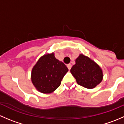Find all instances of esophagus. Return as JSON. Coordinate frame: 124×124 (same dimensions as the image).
Listing matches in <instances>:
<instances>
[{
  "label": "esophagus",
  "mask_w": 124,
  "mask_h": 124,
  "mask_svg": "<svg viewBox=\"0 0 124 124\" xmlns=\"http://www.w3.org/2000/svg\"><path fill=\"white\" fill-rule=\"evenodd\" d=\"M71 67H72V65H71V64H70V63L67 65V67H68V70H70V69L71 68Z\"/></svg>",
  "instance_id": "1"
}]
</instances>
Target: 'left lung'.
Segmentation results:
<instances>
[{
  "label": "left lung",
  "instance_id": "8db88e82",
  "mask_svg": "<svg viewBox=\"0 0 124 124\" xmlns=\"http://www.w3.org/2000/svg\"><path fill=\"white\" fill-rule=\"evenodd\" d=\"M71 73L79 85L93 89L101 83L102 71L97 63L89 57L80 54L76 59V64L71 68Z\"/></svg>",
  "mask_w": 124,
  "mask_h": 124
}]
</instances>
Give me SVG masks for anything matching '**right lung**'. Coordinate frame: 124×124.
<instances>
[{
    "label": "right lung",
    "mask_w": 124,
    "mask_h": 124,
    "mask_svg": "<svg viewBox=\"0 0 124 124\" xmlns=\"http://www.w3.org/2000/svg\"><path fill=\"white\" fill-rule=\"evenodd\" d=\"M68 71L65 65L56 59L54 53L44 54L32 68L31 80L39 92L50 93L60 86Z\"/></svg>",
    "instance_id": "add662e5"
}]
</instances>
